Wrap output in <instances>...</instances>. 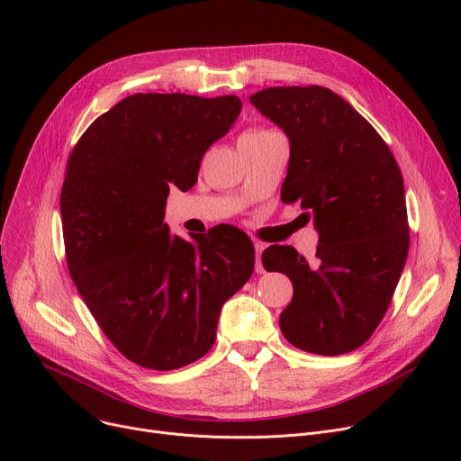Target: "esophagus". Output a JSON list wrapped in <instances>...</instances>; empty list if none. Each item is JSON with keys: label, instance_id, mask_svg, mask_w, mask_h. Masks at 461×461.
<instances>
[{"label": "esophagus", "instance_id": "esophagus-1", "mask_svg": "<svg viewBox=\"0 0 461 461\" xmlns=\"http://www.w3.org/2000/svg\"><path fill=\"white\" fill-rule=\"evenodd\" d=\"M254 249H256V273L261 275V273H265L263 265H261V254L265 250V245L259 243V240H254Z\"/></svg>", "mask_w": 461, "mask_h": 461}]
</instances>
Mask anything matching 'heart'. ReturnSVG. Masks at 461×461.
<instances>
[{
    "label": "heart",
    "instance_id": "b5f03b06",
    "mask_svg": "<svg viewBox=\"0 0 461 461\" xmlns=\"http://www.w3.org/2000/svg\"><path fill=\"white\" fill-rule=\"evenodd\" d=\"M263 132H269V131H259V129H250L247 131L243 136H256V134H263Z\"/></svg>",
    "mask_w": 461,
    "mask_h": 461
}]
</instances>
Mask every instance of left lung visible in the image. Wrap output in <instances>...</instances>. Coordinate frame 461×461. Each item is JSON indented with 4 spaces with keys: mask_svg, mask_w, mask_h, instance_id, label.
<instances>
[{
    "mask_svg": "<svg viewBox=\"0 0 461 461\" xmlns=\"http://www.w3.org/2000/svg\"><path fill=\"white\" fill-rule=\"evenodd\" d=\"M250 103L289 140L282 200L301 202L320 233L312 263L294 247L261 254L265 269L294 282L280 330L308 353H349L381 323L407 259L402 172L375 129L327 87H267Z\"/></svg>",
    "mask_w": 461,
    "mask_h": 461,
    "instance_id": "8db88e82",
    "label": "left lung"
}]
</instances>
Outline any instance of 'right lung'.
<instances>
[{
  "label": "right lung",
  "instance_id": "add662e5",
  "mask_svg": "<svg viewBox=\"0 0 461 461\" xmlns=\"http://www.w3.org/2000/svg\"><path fill=\"white\" fill-rule=\"evenodd\" d=\"M240 108L235 95L136 93L70 153L59 200L68 273L110 342L143 368L203 357L224 303L252 276L245 231L216 226L185 240L164 224L169 188L196 185Z\"/></svg>",
  "mask_w": 461,
  "mask_h": 461
}]
</instances>
